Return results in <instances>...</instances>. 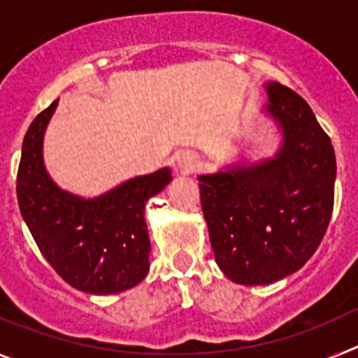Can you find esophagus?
<instances>
[{"label": "esophagus", "mask_w": 358, "mask_h": 358, "mask_svg": "<svg viewBox=\"0 0 358 358\" xmlns=\"http://www.w3.org/2000/svg\"><path fill=\"white\" fill-rule=\"evenodd\" d=\"M199 159L194 152H182L177 157V169L181 170L182 173H192L195 169H197Z\"/></svg>", "instance_id": "1"}]
</instances>
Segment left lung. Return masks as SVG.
<instances>
[{"mask_svg": "<svg viewBox=\"0 0 358 358\" xmlns=\"http://www.w3.org/2000/svg\"><path fill=\"white\" fill-rule=\"evenodd\" d=\"M265 91L262 113L280 131L276 152L197 177L215 262L240 285H268L299 271L334 210L330 138L299 94L278 82Z\"/></svg>", "mask_w": 358, "mask_h": 358, "instance_id": "8db88e82", "label": "left lung"}]
</instances>
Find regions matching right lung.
<instances>
[{
	"label": "right lung",
	"instance_id": "1",
	"mask_svg": "<svg viewBox=\"0 0 358 358\" xmlns=\"http://www.w3.org/2000/svg\"><path fill=\"white\" fill-rule=\"evenodd\" d=\"M59 100L28 127L17 172V202L37 248L57 274L82 292L118 294L148 273L145 206L172 181L169 166L120 182L96 197L62 189L44 166V132Z\"/></svg>",
	"mask_w": 358,
	"mask_h": 358
}]
</instances>
